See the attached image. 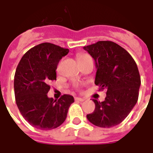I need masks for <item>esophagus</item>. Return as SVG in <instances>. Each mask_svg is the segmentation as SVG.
Wrapping results in <instances>:
<instances>
[{
  "label": "esophagus",
  "instance_id": "obj_1",
  "mask_svg": "<svg viewBox=\"0 0 153 153\" xmlns=\"http://www.w3.org/2000/svg\"><path fill=\"white\" fill-rule=\"evenodd\" d=\"M75 101H79V102H84L85 99H83V98H80V97H75Z\"/></svg>",
  "mask_w": 153,
  "mask_h": 153
}]
</instances>
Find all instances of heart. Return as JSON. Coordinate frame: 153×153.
<instances>
[{
  "instance_id": "1",
  "label": "heart",
  "mask_w": 153,
  "mask_h": 153,
  "mask_svg": "<svg viewBox=\"0 0 153 153\" xmlns=\"http://www.w3.org/2000/svg\"><path fill=\"white\" fill-rule=\"evenodd\" d=\"M87 57H90L89 55H87V54H79V55H78V60H83V59L87 58Z\"/></svg>"
}]
</instances>
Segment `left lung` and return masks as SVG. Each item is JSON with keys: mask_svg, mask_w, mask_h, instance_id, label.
Returning <instances> with one entry per match:
<instances>
[{"mask_svg": "<svg viewBox=\"0 0 153 153\" xmlns=\"http://www.w3.org/2000/svg\"><path fill=\"white\" fill-rule=\"evenodd\" d=\"M96 62L95 84L106 90L104 102L93 99L96 108L87 118L101 128H111L122 123L138 99L140 76L129 53L111 41H99L84 46Z\"/></svg>", "mask_w": 153, "mask_h": 153, "instance_id": "8db88e82", "label": "left lung"}]
</instances>
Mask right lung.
Here are the masks:
<instances>
[{"label":"right lung","instance_id":"add662e5","mask_svg":"<svg viewBox=\"0 0 153 153\" xmlns=\"http://www.w3.org/2000/svg\"><path fill=\"white\" fill-rule=\"evenodd\" d=\"M69 49L49 42L34 46L21 59L14 77L16 102L19 111L32 126L51 130L65 121L74 98L65 94L58 100L48 98V82L57 78L59 61Z\"/></svg>","mask_w":153,"mask_h":153}]
</instances>
